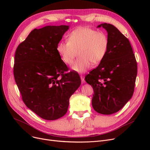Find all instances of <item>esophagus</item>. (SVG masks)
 Segmentation results:
<instances>
[{
  "label": "esophagus",
  "mask_w": 150,
  "mask_h": 150,
  "mask_svg": "<svg viewBox=\"0 0 150 150\" xmlns=\"http://www.w3.org/2000/svg\"><path fill=\"white\" fill-rule=\"evenodd\" d=\"M80 78H81V83H82V84H83V83H84V82H85V81H84V76L82 75H81L80 76Z\"/></svg>",
  "instance_id": "34e87169"
}]
</instances>
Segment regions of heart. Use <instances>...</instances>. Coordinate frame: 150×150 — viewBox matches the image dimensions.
Returning <instances> with one entry per match:
<instances>
[{
  "label": "heart",
  "mask_w": 150,
  "mask_h": 150,
  "mask_svg": "<svg viewBox=\"0 0 150 150\" xmlns=\"http://www.w3.org/2000/svg\"><path fill=\"white\" fill-rule=\"evenodd\" d=\"M67 41L59 42L57 51L67 65L72 64L78 52L79 57L72 69L80 74L87 72L92 63L99 64L105 57L109 47V39L105 32L86 27L73 30L68 35Z\"/></svg>",
  "instance_id": "obj_1"
}]
</instances>
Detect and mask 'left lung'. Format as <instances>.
<instances>
[{
    "label": "left lung",
    "mask_w": 150,
    "mask_h": 150,
    "mask_svg": "<svg viewBox=\"0 0 150 150\" xmlns=\"http://www.w3.org/2000/svg\"><path fill=\"white\" fill-rule=\"evenodd\" d=\"M109 47L100 64L85 76L93 89L92 105L100 114L117 112L131 98L134 91L137 65L128 38L113 25L104 23Z\"/></svg>",
    "instance_id": "8db88e82"
}]
</instances>
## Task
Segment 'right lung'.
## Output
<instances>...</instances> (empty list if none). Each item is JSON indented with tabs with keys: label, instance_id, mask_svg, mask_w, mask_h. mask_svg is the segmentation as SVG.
<instances>
[{
	"label": "right lung",
	"instance_id": "1",
	"mask_svg": "<svg viewBox=\"0 0 150 150\" xmlns=\"http://www.w3.org/2000/svg\"><path fill=\"white\" fill-rule=\"evenodd\" d=\"M69 25L34 29L15 53L14 76L25 105L42 119L57 120L64 115L69 98L80 87L77 72L68 67L56 47Z\"/></svg>",
	"mask_w": 150,
	"mask_h": 150
}]
</instances>
